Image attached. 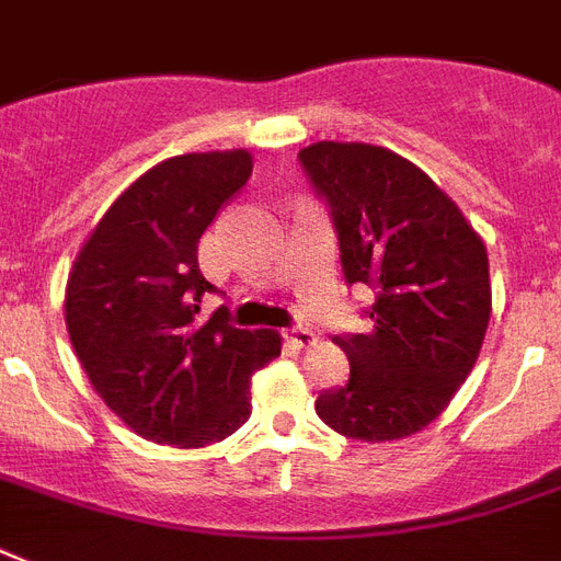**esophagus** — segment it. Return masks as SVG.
Listing matches in <instances>:
<instances>
[{
	"instance_id": "1",
	"label": "esophagus",
	"mask_w": 561,
	"mask_h": 561,
	"mask_svg": "<svg viewBox=\"0 0 561 561\" xmlns=\"http://www.w3.org/2000/svg\"><path fill=\"white\" fill-rule=\"evenodd\" d=\"M285 337H288L294 346H299V350L314 343V332H311V329H306V325H290V329H285Z\"/></svg>"
}]
</instances>
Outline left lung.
Instances as JSON below:
<instances>
[{
  "mask_svg": "<svg viewBox=\"0 0 561 561\" xmlns=\"http://www.w3.org/2000/svg\"><path fill=\"white\" fill-rule=\"evenodd\" d=\"M302 171L332 215L346 285L373 288L367 334H334L350 381L317 396V416L367 443L431 425L483 346L492 288L480 236L457 203L399 153L317 142Z\"/></svg>",
  "mask_w": 561,
  "mask_h": 561,
  "instance_id": "8db88e82",
  "label": "left lung"
}]
</instances>
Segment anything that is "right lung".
<instances>
[{
	"label": "right lung",
	"mask_w": 561,
	"mask_h": 561,
	"mask_svg": "<svg viewBox=\"0 0 561 561\" xmlns=\"http://www.w3.org/2000/svg\"><path fill=\"white\" fill-rule=\"evenodd\" d=\"M253 174L247 151L183 153L118 194L75 259L66 329L104 404L160 445L203 448L250 419V375L279 355V334L247 332L218 308L197 241Z\"/></svg>",
	"instance_id": "obj_1"
}]
</instances>
